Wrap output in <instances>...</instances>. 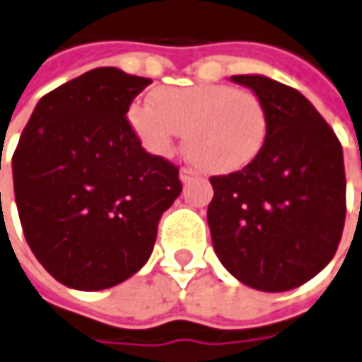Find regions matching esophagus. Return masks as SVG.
<instances>
[{
    "label": "esophagus",
    "mask_w": 362,
    "mask_h": 362,
    "mask_svg": "<svg viewBox=\"0 0 362 362\" xmlns=\"http://www.w3.org/2000/svg\"><path fill=\"white\" fill-rule=\"evenodd\" d=\"M179 179H181V183H191L193 179H195V171H191V169H187V167H183L181 171H179Z\"/></svg>",
    "instance_id": "obj_1"
}]
</instances>
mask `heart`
Instances as JSON below:
<instances>
[{"instance_id":"b5f03b06","label":"heart","mask_w":362,"mask_h":362,"mask_svg":"<svg viewBox=\"0 0 362 362\" xmlns=\"http://www.w3.org/2000/svg\"><path fill=\"white\" fill-rule=\"evenodd\" d=\"M128 124L144 149L156 157L171 156L187 129L189 156L214 175L250 165L264 149L270 126L254 92L221 82L156 88L149 102L129 106Z\"/></svg>"}]
</instances>
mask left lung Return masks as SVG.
Segmentation results:
<instances>
[{
    "instance_id": "left-lung-1",
    "label": "left lung",
    "mask_w": 362,
    "mask_h": 362,
    "mask_svg": "<svg viewBox=\"0 0 362 362\" xmlns=\"http://www.w3.org/2000/svg\"><path fill=\"white\" fill-rule=\"evenodd\" d=\"M268 112V138L243 171L211 177L206 221L214 252L236 280L288 291L317 276L345 226V165L335 132L301 92L236 74Z\"/></svg>"
}]
</instances>
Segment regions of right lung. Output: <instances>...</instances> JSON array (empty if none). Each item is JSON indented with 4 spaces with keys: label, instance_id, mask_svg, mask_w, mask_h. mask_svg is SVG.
<instances>
[{
    "label": "right lung",
    "instance_id": "add662e5",
    "mask_svg": "<svg viewBox=\"0 0 362 362\" xmlns=\"http://www.w3.org/2000/svg\"><path fill=\"white\" fill-rule=\"evenodd\" d=\"M149 78L100 66L35 106L13 153L25 240L57 281L82 291L128 280L148 262L179 169L141 148L128 108Z\"/></svg>",
    "mask_w": 362,
    "mask_h": 362
}]
</instances>
